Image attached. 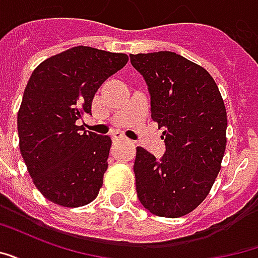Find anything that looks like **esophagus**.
I'll return each mask as SVG.
<instances>
[{"instance_id":"1","label":"esophagus","mask_w":258,"mask_h":258,"mask_svg":"<svg viewBox=\"0 0 258 258\" xmlns=\"http://www.w3.org/2000/svg\"><path fill=\"white\" fill-rule=\"evenodd\" d=\"M112 138L113 140H125V137H124L120 131H114V133H112Z\"/></svg>"}]
</instances>
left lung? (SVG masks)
I'll list each match as a JSON object with an SVG mask.
<instances>
[{"label":"left lung","instance_id":"1","mask_svg":"<svg viewBox=\"0 0 258 258\" xmlns=\"http://www.w3.org/2000/svg\"><path fill=\"white\" fill-rule=\"evenodd\" d=\"M151 95L152 118L164 128L166 152L157 159L137 148L135 186L152 214L177 218L205 200L221 168L227 110L207 70L178 53L130 55Z\"/></svg>","mask_w":258,"mask_h":258}]
</instances>
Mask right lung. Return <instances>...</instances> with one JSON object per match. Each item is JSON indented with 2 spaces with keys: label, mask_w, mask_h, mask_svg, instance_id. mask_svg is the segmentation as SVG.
Wrapping results in <instances>:
<instances>
[{
  "label": "right lung",
  "mask_w": 258,
  "mask_h": 258,
  "mask_svg": "<svg viewBox=\"0 0 258 258\" xmlns=\"http://www.w3.org/2000/svg\"><path fill=\"white\" fill-rule=\"evenodd\" d=\"M127 62L125 53L80 45L31 73L18 113L19 148L33 182L48 200L79 207L99 194L112 140L87 133L76 121L91 113L98 88Z\"/></svg>",
  "instance_id": "right-lung-1"
}]
</instances>
